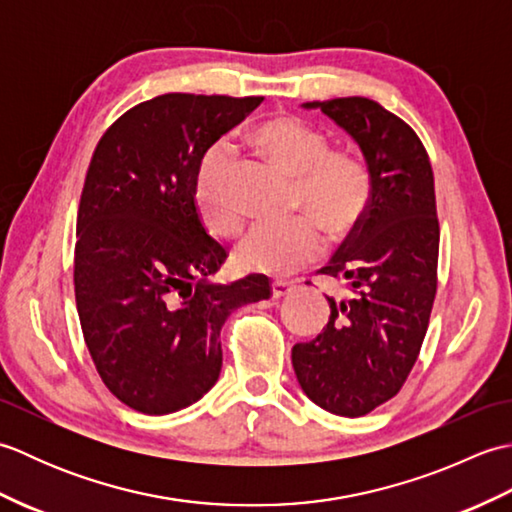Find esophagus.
I'll return each mask as SVG.
<instances>
[{
    "label": "esophagus",
    "mask_w": 512,
    "mask_h": 512,
    "mask_svg": "<svg viewBox=\"0 0 512 512\" xmlns=\"http://www.w3.org/2000/svg\"><path fill=\"white\" fill-rule=\"evenodd\" d=\"M292 290H295V286L288 284V281H273V299L288 297Z\"/></svg>",
    "instance_id": "1"
}]
</instances>
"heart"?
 Masks as SVG:
<instances>
[{"label":"heart","instance_id":"1","mask_svg":"<svg viewBox=\"0 0 512 512\" xmlns=\"http://www.w3.org/2000/svg\"><path fill=\"white\" fill-rule=\"evenodd\" d=\"M253 147L297 180V204L325 233L345 235L361 220L369 198L365 165L345 151H328L325 138L295 116L277 114L248 132ZM233 156L224 145L204 156L193 184V202L202 224L213 235H235L242 211L231 195ZM321 237L306 217L290 224H255L237 244L235 262L242 270L288 275L317 255Z\"/></svg>","mask_w":512,"mask_h":512}]
</instances>
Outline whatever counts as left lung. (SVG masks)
I'll use <instances>...</instances> for the list:
<instances>
[{"mask_svg":"<svg viewBox=\"0 0 512 512\" xmlns=\"http://www.w3.org/2000/svg\"><path fill=\"white\" fill-rule=\"evenodd\" d=\"M321 110L361 149L365 211L323 275L347 284L317 339L292 347L306 396L336 416H365L394 398L427 334L438 288L440 226L427 151L416 132L363 96L303 103Z\"/></svg>","mask_w":512,"mask_h":512,"instance_id":"1","label":"left lung"}]
</instances>
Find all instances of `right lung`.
I'll return each mask as SVG.
<instances>
[{
	"instance_id": "add662e5",
	"label": "right lung",
	"mask_w": 512,
	"mask_h": 512,
	"mask_svg": "<svg viewBox=\"0 0 512 512\" xmlns=\"http://www.w3.org/2000/svg\"><path fill=\"white\" fill-rule=\"evenodd\" d=\"M262 101L162 94L94 149L76 215V310L105 387L140 413L198 402L220 378L228 314L270 297L264 275L215 284L226 250L193 202L206 151Z\"/></svg>"
}]
</instances>
